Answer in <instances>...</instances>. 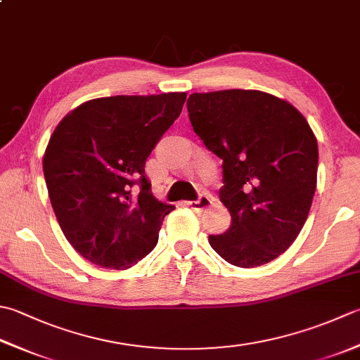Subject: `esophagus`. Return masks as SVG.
<instances>
[{
  "label": "esophagus",
  "mask_w": 360,
  "mask_h": 360,
  "mask_svg": "<svg viewBox=\"0 0 360 360\" xmlns=\"http://www.w3.org/2000/svg\"><path fill=\"white\" fill-rule=\"evenodd\" d=\"M214 204V196L210 193H202L196 201H187V206L190 209L196 210V212H202V210L209 209Z\"/></svg>",
  "instance_id": "1"
}]
</instances>
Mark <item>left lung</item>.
Instances as JSON below:
<instances>
[{
  "label": "left lung",
  "mask_w": 360,
  "mask_h": 360,
  "mask_svg": "<svg viewBox=\"0 0 360 360\" xmlns=\"http://www.w3.org/2000/svg\"><path fill=\"white\" fill-rule=\"evenodd\" d=\"M190 123L207 150L223 159L220 201L231 228L209 236L226 262L252 269L290 246L312 206L319 145L301 112L260 90L192 94Z\"/></svg>",
  "instance_id": "left-lung-1"
}]
</instances>
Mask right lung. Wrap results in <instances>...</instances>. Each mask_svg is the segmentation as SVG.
Returning a JSON list of instances; mask_svg holds the SVG:
<instances>
[{
	"mask_svg": "<svg viewBox=\"0 0 360 360\" xmlns=\"http://www.w3.org/2000/svg\"><path fill=\"white\" fill-rule=\"evenodd\" d=\"M186 98H95L56 126L44 154L48 195L63 236L89 262L126 270L158 245L174 206L151 193L145 162Z\"/></svg>",
	"mask_w": 360,
	"mask_h": 360,
	"instance_id": "1",
	"label": "right lung"
}]
</instances>
